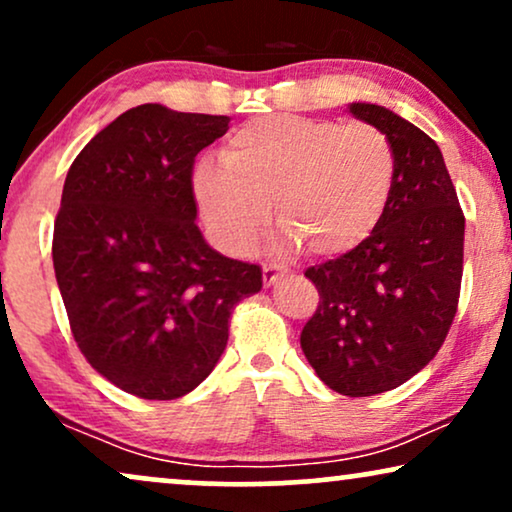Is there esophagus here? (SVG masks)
<instances>
[{
  "mask_svg": "<svg viewBox=\"0 0 512 512\" xmlns=\"http://www.w3.org/2000/svg\"><path fill=\"white\" fill-rule=\"evenodd\" d=\"M288 271L283 269V267H276V264H267V267L262 269V278H264V286H274V283L278 281V278H283L286 276Z\"/></svg>",
  "mask_w": 512,
  "mask_h": 512,
  "instance_id": "34e87169",
  "label": "esophagus"
}]
</instances>
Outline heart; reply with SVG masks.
Returning <instances> with one entry per match:
<instances>
[{"instance_id":"heart-1","label":"heart","mask_w":512,"mask_h":512,"mask_svg":"<svg viewBox=\"0 0 512 512\" xmlns=\"http://www.w3.org/2000/svg\"><path fill=\"white\" fill-rule=\"evenodd\" d=\"M394 179V148L378 127L267 115L238 129L224 160H200L193 191L224 248L250 245L274 203L278 224L297 243L331 257L373 234Z\"/></svg>"}]
</instances>
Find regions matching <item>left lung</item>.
I'll list each match as a JSON object with an SVG mask.
<instances>
[{
    "label": "left lung",
    "mask_w": 512,
    "mask_h": 512,
    "mask_svg": "<svg viewBox=\"0 0 512 512\" xmlns=\"http://www.w3.org/2000/svg\"><path fill=\"white\" fill-rule=\"evenodd\" d=\"M349 113L385 132L397 179L364 243L304 271L319 307L300 345L331 390L371 397L404 385L442 347L461 293L465 217L423 129L375 103H349Z\"/></svg>",
    "instance_id": "8db88e82"
}]
</instances>
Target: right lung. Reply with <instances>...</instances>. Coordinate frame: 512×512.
Here are the masks:
<instances>
[{
	"label": "right lung",
	"mask_w": 512,
	"mask_h": 512,
	"mask_svg": "<svg viewBox=\"0 0 512 512\" xmlns=\"http://www.w3.org/2000/svg\"><path fill=\"white\" fill-rule=\"evenodd\" d=\"M226 129V115L129 108L63 184L51 257L70 331L94 371L134 397L196 390L234 307L262 290V269L219 255L196 224L193 160Z\"/></svg>",
	"instance_id": "right-lung-1"
}]
</instances>
